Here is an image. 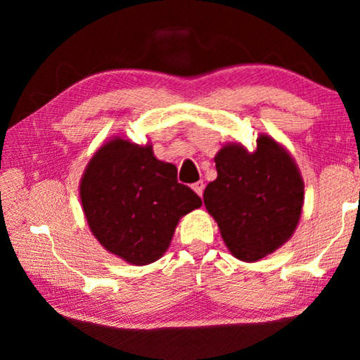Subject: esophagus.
Wrapping results in <instances>:
<instances>
[{
	"instance_id": "34e87169",
	"label": "esophagus",
	"mask_w": 360,
	"mask_h": 360,
	"mask_svg": "<svg viewBox=\"0 0 360 360\" xmlns=\"http://www.w3.org/2000/svg\"><path fill=\"white\" fill-rule=\"evenodd\" d=\"M192 188H193V192L198 195V197H202V195H203V188H205L203 181H198V182H195V184H192Z\"/></svg>"
}]
</instances>
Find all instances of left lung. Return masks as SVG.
I'll list each match as a JSON object with an SVG mask.
<instances>
[{
    "label": "left lung",
    "instance_id": "8db88e82",
    "mask_svg": "<svg viewBox=\"0 0 360 360\" xmlns=\"http://www.w3.org/2000/svg\"><path fill=\"white\" fill-rule=\"evenodd\" d=\"M217 178L203 202L236 259L255 262L288 241L300 221L303 179L294 158L268 135L257 149L227 144L214 157Z\"/></svg>",
    "mask_w": 360,
    "mask_h": 360
}]
</instances>
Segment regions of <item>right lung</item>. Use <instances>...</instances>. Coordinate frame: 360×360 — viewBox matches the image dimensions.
I'll return each mask as SVG.
<instances>
[{
	"mask_svg": "<svg viewBox=\"0 0 360 360\" xmlns=\"http://www.w3.org/2000/svg\"><path fill=\"white\" fill-rule=\"evenodd\" d=\"M79 193L95 238L131 265L160 259L179 219L202 206L191 187L179 184L173 163L157 160L150 144L120 136L90 158Z\"/></svg>",
	"mask_w": 360,
	"mask_h": 360,
	"instance_id": "right-lung-1",
	"label": "right lung"
}]
</instances>
